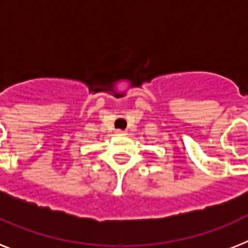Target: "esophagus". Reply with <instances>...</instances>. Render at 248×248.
<instances>
[{
  "mask_svg": "<svg viewBox=\"0 0 248 248\" xmlns=\"http://www.w3.org/2000/svg\"><path fill=\"white\" fill-rule=\"evenodd\" d=\"M115 133H116V136H126L125 130H120V129H118Z\"/></svg>",
  "mask_w": 248,
  "mask_h": 248,
  "instance_id": "34e87169",
  "label": "esophagus"
}]
</instances>
